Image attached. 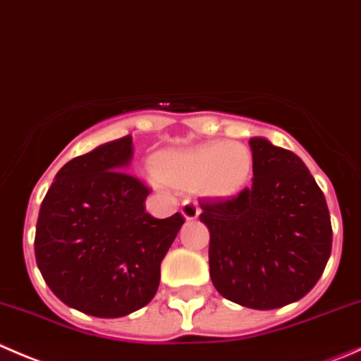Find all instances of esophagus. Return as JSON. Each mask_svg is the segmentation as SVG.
I'll return each mask as SVG.
<instances>
[{
  "instance_id": "1",
  "label": "esophagus",
  "mask_w": 361,
  "mask_h": 361,
  "mask_svg": "<svg viewBox=\"0 0 361 361\" xmlns=\"http://www.w3.org/2000/svg\"><path fill=\"white\" fill-rule=\"evenodd\" d=\"M180 212H182V216L185 217V219L192 221V219H196V217L200 216V207L196 205L195 202H184V203H182Z\"/></svg>"
}]
</instances>
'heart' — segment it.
<instances>
[{"label": "heart", "mask_w": 361, "mask_h": 361, "mask_svg": "<svg viewBox=\"0 0 361 361\" xmlns=\"http://www.w3.org/2000/svg\"><path fill=\"white\" fill-rule=\"evenodd\" d=\"M154 179L172 188L192 189L210 198H231L245 188L252 173V154L238 142H209L184 151L152 156Z\"/></svg>", "instance_id": "obj_1"}]
</instances>
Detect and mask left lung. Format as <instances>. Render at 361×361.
<instances>
[{
  "instance_id": "obj_1",
  "label": "left lung",
  "mask_w": 361,
  "mask_h": 361,
  "mask_svg": "<svg viewBox=\"0 0 361 361\" xmlns=\"http://www.w3.org/2000/svg\"><path fill=\"white\" fill-rule=\"evenodd\" d=\"M252 185L233 198H203L210 279L226 300L279 309L305 297L331 252L323 191L297 154L251 138Z\"/></svg>"
}]
</instances>
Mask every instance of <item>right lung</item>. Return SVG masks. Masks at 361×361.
Masks as SVG:
<instances>
[{"instance_id":"obj_1","label":"right lung","mask_w":361,"mask_h":361,"mask_svg":"<svg viewBox=\"0 0 361 361\" xmlns=\"http://www.w3.org/2000/svg\"><path fill=\"white\" fill-rule=\"evenodd\" d=\"M130 135L77 156L49 188L35 233L42 277L61 302L96 317H121L152 300L161 262L184 224L145 212L151 188L124 172Z\"/></svg>"}]
</instances>
